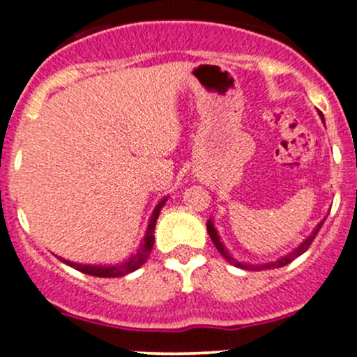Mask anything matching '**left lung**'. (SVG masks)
I'll list each match as a JSON object with an SVG mask.
<instances>
[{"label": "left lung", "mask_w": 357, "mask_h": 357, "mask_svg": "<svg viewBox=\"0 0 357 357\" xmlns=\"http://www.w3.org/2000/svg\"><path fill=\"white\" fill-rule=\"evenodd\" d=\"M321 117H322V114H321ZM322 121H324V117H322ZM324 221H326V218H324V220L321 221V223H319L317 227L314 228V231L310 233V235L307 236V238H305L304 241H302V243L298 245L297 248H294L292 252H290V253H287V255L280 257V258H278V260H275V261H267V264H257V265H253V264H243V261L235 260V258H233V257L230 255V253H228V248L225 247L223 241L220 240L218 230H216V228H215V223H213V220H211V218L206 221V230H208V235H210L211 241H213V243H215L216 250H218V252L221 253V255L225 257V260H227L228 264L235 265V267H238V268H245V270H267V268H278V267H284V265H289L290 261L294 260V258L301 257L302 253H304L305 250L309 248V245L312 243V240L315 238V235H317L319 230H321V227L324 225Z\"/></svg>", "instance_id": "obj_1"}]
</instances>
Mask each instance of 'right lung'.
<instances>
[{
    "mask_svg": "<svg viewBox=\"0 0 357 357\" xmlns=\"http://www.w3.org/2000/svg\"><path fill=\"white\" fill-rule=\"evenodd\" d=\"M167 202V196L161 199L158 204H155L153 215L149 218V225H147V230L144 238H142L141 245L136 250V253H132L126 261L122 264H116V265H92V264H77V261H70L65 260V258L59 257L65 265L68 267L79 270L82 273H87V275H93V277H104V278H114V277H122L127 275V273L134 272L137 270L141 265L146 264L147 257H149L151 250L154 247V228H155V221L159 218V213H161V208L165 206V203Z\"/></svg>",
    "mask_w": 357,
    "mask_h": 357,
    "instance_id": "obj_1",
    "label": "right lung"
}]
</instances>
